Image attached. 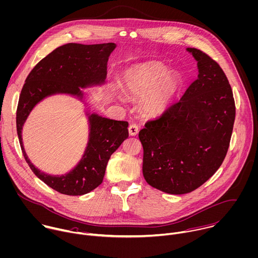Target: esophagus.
<instances>
[{"label":"esophagus","mask_w":258,"mask_h":258,"mask_svg":"<svg viewBox=\"0 0 258 258\" xmlns=\"http://www.w3.org/2000/svg\"><path fill=\"white\" fill-rule=\"evenodd\" d=\"M128 133L130 136H137L139 134V127L137 124H131L128 126Z\"/></svg>","instance_id":"1"}]
</instances>
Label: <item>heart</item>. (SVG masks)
I'll list each match as a JSON object with an SVG mask.
<instances>
[{
	"label": "heart",
	"mask_w": 258,
	"mask_h": 258,
	"mask_svg": "<svg viewBox=\"0 0 258 258\" xmlns=\"http://www.w3.org/2000/svg\"><path fill=\"white\" fill-rule=\"evenodd\" d=\"M165 74L162 66L151 64L133 69L125 73L123 88L131 97H142V109L149 116L161 114L173 99L179 88V82L173 75Z\"/></svg>",
	"instance_id": "heart-1"
}]
</instances>
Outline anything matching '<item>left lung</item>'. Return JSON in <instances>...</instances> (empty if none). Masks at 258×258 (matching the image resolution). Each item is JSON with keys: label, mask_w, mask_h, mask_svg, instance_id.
<instances>
[{"label": "left lung", "mask_w": 258, "mask_h": 258, "mask_svg": "<svg viewBox=\"0 0 258 258\" xmlns=\"http://www.w3.org/2000/svg\"><path fill=\"white\" fill-rule=\"evenodd\" d=\"M198 79L179 102L140 131L143 175L153 187L170 195L194 191L222 165L231 140L235 102L221 67L197 48Z\"/></svg>", "instance_id": "8db88e82"}]
</instances>
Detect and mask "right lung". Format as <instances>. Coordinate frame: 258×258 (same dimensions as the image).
<instances>
[{
  "instance_id": "obj_1",
  "label": "right lung",
  "mask_w": 258,
  "mask_h": 258,
  "mask_svg": "<svg viewBox=\"0 0 258 258\" xmlns=\"http://www.w3.org/2000/svg\"><path fill=\"white\" fill-rule=\"evenodd\" d=\"M115 43H68L55 48L30 72L22 88L16 114L17 134L23 156L33 173L52 189L67 196H83L98 187L105 174L110 156L128 137V123L113 120L87 107L81 89L102 86L107 75V61ZM64 94L86 105L90 123L88 147L78 164L63 176H50L29 160L22 141L23 125L33 108L43 99Z\"/></svg>"
}]
</instances>
